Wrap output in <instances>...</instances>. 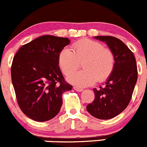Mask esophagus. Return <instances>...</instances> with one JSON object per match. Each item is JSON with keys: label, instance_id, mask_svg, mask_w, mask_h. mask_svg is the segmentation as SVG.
<instances>
[{"label": "esophagus", "instance_id": "obj_1", "mask_svg": "<svg viewBox=\"0 0 147 147\" xmlns=\"http://www.w3.org/2000/svg\"><path fill=\"white\" fill-rule=\"evenodd\" d=\"M73 88H74V90H76L77 92H82V90H83L82 88H80V87H76V86H75V87H74Z\"/></svg>", "mask_w": 147, "mask_h": 147}]
</instances>
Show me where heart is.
Wrapping results in <instances>:
<instances>
[{
	"label": "heart",
	"mask_w": 147,
	"mask_h": 147,
	"mask_svg": "<svg viewBox=\"0 0 147 147\" xmlns=\"http://www.w3.org/2000/svg\"><path fill=\"white\" fill-rule=\"evenodd\" d=\"M72 51L64 47L58 54V65L63 73L69 75L84 60L82 71L68 77L69 82L78 87H87L98 81H106L113 72L115 57L110 49L104 47L101 42L83 39L74 42Z\"/></svg>",
	"instance_id": "1"
}]
</instances>
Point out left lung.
I'll list each match as a JSON object with an SVG mask.
<instances>
[{"instance_id": "left-lung-1", "label": "left lung", "mask_w": 147, "mask_h": 147, "mask_svg": "<svg viewBox=\"0 0 147 147\" xmlns=\"http://www.w3.org/2000/svg\"><path fill=\"white\" fill-rule=\"evenodd\" d=\"M106 42L113 52L115 66L105 87L93 89L94 100L87 106L92 116L100 119L115 117L127 108L137 81V66L132 52L124 42L113 36H96Z\"/></svg>"}]
</instances>
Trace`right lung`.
<instances>
[{
    "instance_id": "obj_1",
    "label": "right lung",
    "mask_w": 147,
    "mask_h": 147,
    "mask_svg": "<svg viewBox=\"0 0 147 147\" xmlns=\"http://www.w3.org/2000/svg\"><path fill=\"white\" fill-rule=\"evenodd\" d=\"M69 44L67 38L43 35L22 46L13 57L11 79L16 99L30 119H53L60 112L63 94L72 90L57 60L60 50Z\"/></svg>"
}]
</instances>
